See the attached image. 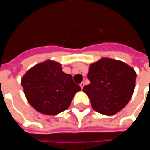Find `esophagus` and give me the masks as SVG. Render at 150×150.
Listing matches in <instances>:
<instances>
[{
  "label": "esophagus",
  "instance_id": "34e87169",
  "mask_svg": "<svg viewBox=\"0 0 150 150\" xmlns=\"http://www.w3.org/2000/svg\"><path fill=\"white\" fill-rule=\"evenodd\" d=\"M79 86H80V88H81L82 89H83V88L84 87V83H83H83H81L79 84Z\"/></svg>",
  "mask_w": 150,
  "mask_h": 150
}]
</instances>
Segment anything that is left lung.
<instances>
[{
    "label": "left lung",
    "mask_w": 150,
    "mask_h": 150,
    "mask_svg": "<svg viewBox=\"0 0 150 150\" xmlns=\"http://www.w3.org/2000/svg\"><path fill=\"white\" fill-rule=\"evenodd\" d=\"M137 74L125 62L101 58L89 67L90 84L83 88L96 112L112 116L125 107L135 89Z\"/></svg>",
    "instance_id": "1"
}]
</instances>
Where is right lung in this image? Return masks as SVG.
I'll return each mask as SVG.
<instances>
[{
  "label": "right lung",
  "instance_id": "add662e5",
  "mask_svg": "<svg viewBox=\"0 0 150 150\" xmlns=\"http://www.w3.org/2000/svg\"><path fill=\"white\" fill-rule=\"evenodd\" d=\"M62 65L46 60L32 67L21 78L26 100L38 112L54 116L67 110L76 92L81 90Z\"/></svg>",
  "mask_w": 150,
  "mask_h": 150
}]
</instances>
